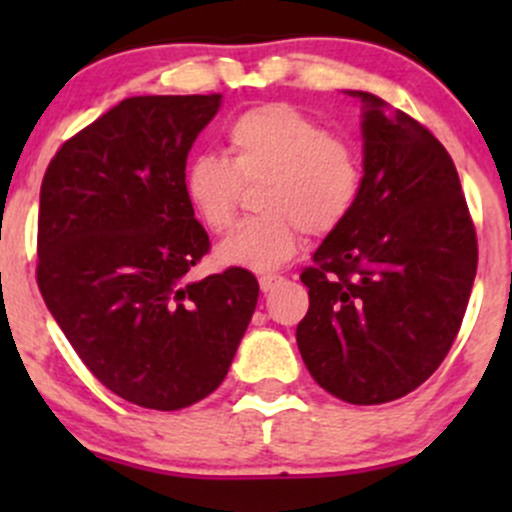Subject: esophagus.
Instances as JSON below:
<instances>
[{"label": "esophagus", "mask_w": 512, "mask_h": 512, "mask_svg": "<svg viewBox=\"0 0 512 512\" xmlns=\"http://www.w3.org/2000/svg\"><path fill=\"white\" fill-rule=\"evenodd\" d=\"M282 282H285V277H280V275H262L260 277V289L267 294V292H272L275 287H280Z\"/></svg>", "instance_id": "1"}]
</instances>
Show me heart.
Returning <instances> with one entry per match:
<instances>
[{"label":"heart","instance_id":"heart-1","mask_svg":"<svg viewBox=\"0 0 512 512\" xmlns=\"http://www.w3.org/2000/svg\"><path fill=\"white\" fill-rule=\"evenodd\" d=\"M227 158L200 153L185 165L183 190L208 230L232 225L242 183L257 188L260 218L245 220L215 247V262L272 272L294 257L302 237L337 230L361 193L354 146L287 103L240 113L225 131Z\"/></svg>","mask_w":512,"mask_h":512}]
</instances>
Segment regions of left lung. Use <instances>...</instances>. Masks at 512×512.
I'll use <instances>...</instances> for the list:
<instances>
[{"label":"left lung","instance_id":"1","mask_svg":"<svg viewBox=\"0 0 512 512\" xmlns=\"http://www.w3.org/2000/svg\"><path fill=\"white\" fill-rule=\"evenodd\" d=\"M364 178L354 210L302 272L309 312L297 347L324 391L386 404L441 366L478 267L476 227L456 165L436 136L366 91Z\"/></svg>","mask_w":512,"mask_h":512}]
</instances>
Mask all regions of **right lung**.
I'll return each instance as SVG.
<instances>
[{
  "instance_id": "obj_1",
  "label": "right lung",
  "mask_w": 512,
  "mask_h": 512,
  "mask_svg": "<svg viewBox=\"0 0 512 512\" xmlns=\"http://www.w3.org/2000/svg\"><path fill=\"white\" fill-rule=\"evenodd\" d=\"M223 96H133L51 158L36 282L91 374L131 404L178 411L213 394L255 312L242 267L190 282L210 250L185 160Z\"/></svg>"
}]
</instances>
